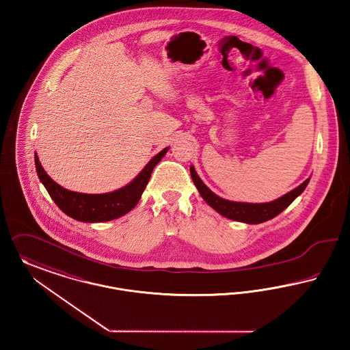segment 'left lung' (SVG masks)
Wrapping results in <instances>:
<instances>
[{"label":"left lung","mask_w":350,"mask_h":350,"mask_svg":"<svg viewBox=\"0 0 350 350\" xmlns=\"http://www.w3.org/2000/svg\"><path fill=\"white\" fill-rule=\"evenodd\" d=\"M191 178L196 188L199 189L202 199L208 202L216 212H219L224 217L230 220L241 221L246 224H260L265 221L271 220L283 212L295 199L306 189L310 179L296 187L291 192L283 195L282 198L270 202H239L225 200L216 193H213L205 184L202 183L195 167L191 166Z\"/></svg>","instance_id":"1"}]
</instances>
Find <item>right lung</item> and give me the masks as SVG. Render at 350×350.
I'll list each match as a JSON object with an SVG mask.
<instances>
[{
	"label": "right lung",
	"mask_w": 350,
	"mask_h": 350,
	"mask_svg": "<svg viewBox=\"0 0 350 350\" xmlns=\"http://www.w3.org/2000/svg\"><path fill=\"white\" fill-rule=\"evenodd\" d=\"M168 148L158 152L145 168L125 187L108 193H80L63 188L55 183L43 170L36 152L38 176L56 205L70 217L83 222H104L114 220L130 212L142 196L148 185L151 172L165 157Z\"/></svg>",
	"instance_id": "obj_1"
}]
</instances>
